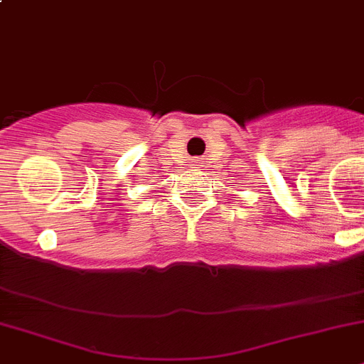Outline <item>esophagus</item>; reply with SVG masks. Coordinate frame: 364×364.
<instances>
[{
    "mask_svg": "<svg viewBox=\"0 0 364 364\" xmlns=\"http://www.w3.org/2000/svg\"><path fill=\"white\" fill-rule=\"evenodd\" d=\"M192 163H198V161H192Z\"/></svg>",
    "mask_w": 364,
    "mask_h": 364,
    "instance_id": "34e87169",
    "label": "esophagus"
}]
</instances>
